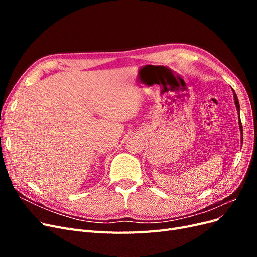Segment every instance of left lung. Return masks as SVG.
I'll return each mask as SVG.
<instances>
[{
	"instance_id": "1",
	"label": "left lung",
	"mask_w": 257,
	"mask_h": 257,
	"mask_svg": "<svg viewBox=\"0 0 257 257\" xmlns=\"http://www.w3.org/2000/svg\"><path fill=\"white\" fill-rule=\"evenodd\" d=\"M232 91H234V89H232ZM234 98H235V104H236V108H237V111H238V113L240 112V106H239V100H238V98H237V95H236V93H235V91H234ZM239 127H240V131H241V144L243 143V130H242V124H241V120H239Z\"/></svg>"
}]
</instances>
